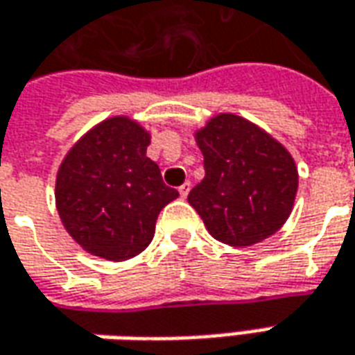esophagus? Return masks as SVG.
Listing matches in <instances>:
<instances>
[{"instance_id":"esophagus-1","label":"esophagus","mask_w":355,"mask_h":355,"mask_svg":"<svg viewBox=\"0 0 355 355\" xmlns=\"http://www.w3.org/2000/svg\"><path fill=\"white\" fill-rule=\"evenodd\" d=\"M189 189H191V183L185 182V183H182V185H180V189H178V191H180V195H182V197H187Z\"/></svg>"}]
</instances>
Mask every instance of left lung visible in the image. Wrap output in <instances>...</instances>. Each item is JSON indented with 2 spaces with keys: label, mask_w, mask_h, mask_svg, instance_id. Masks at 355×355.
<instances>
[{
  "label": "left lung",
  "mask_w": 355,
  "mask_h": 355,
  "mask_svg": "<svg viewBox=\"0 0 355 355\" xmlns=\"http://www.w3.org/2000/svg\"><path fill=\"white\" fill-rule=\"evenodd\" d=\"M205 178L187 195L207 230L230 246H252L283 227L293 209L297 168L268 132L236 115L197 132Z\"/></svg>",
  "instance_id": "left-lung-1"
}]
</instances>
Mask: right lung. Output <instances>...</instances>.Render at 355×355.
I'll return each instance as SVG.
<instances>
[{
	"label": "right lung",
	"mask_w": 355,
	"mask_h": 355,
	"mask_svg": "<svg viewBox=\"0 0 355 355\" xmlns=\"http://www.w3.org/2000/svg\"><path fill=\"white\" fill-rule=\"evenodd\" d=\"M148 132L127 116L89 130L64 158L56 178V207L83 250L123 261L154 236L160 211L178 197L146 156Z\"/></svg>",
	"instance_id": "add662e5"
}]
</instances>
